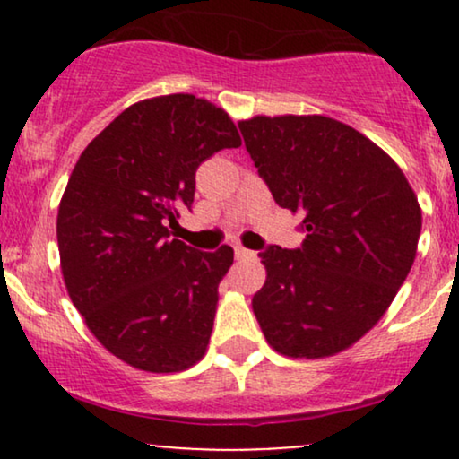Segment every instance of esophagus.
Returning <instances> with one entry per match:
<instances>
[{
	"mask_svg": "<svg viewBox=\"0 0 459 459\" xmlns=\"http://www.w3.org/2000/svg\"><path fill=\"white\" fill-rule=\"evenodd\" d=\"M256 252H252V250H247V247H244V246H235V256L237 259H252V256H255Z\"/></svg>",
	"mask_w": 459,
	"mask_h": 459,
	"instance_id": "1",
	"label": "esophagus"
}]
</instances>
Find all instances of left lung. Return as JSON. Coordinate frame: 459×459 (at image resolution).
Listing matches in <instances>:
<instances>
[{
  "label": "left lung",
  "mask_w": 459,
  "mask_h": 459,
  "mask_svg": "<svg viewBox=\"0 0 459 459\" xmlns=\"http://www.w3.org/2000/svg\"><path fill=\"white\" fill-rule=\"evenodd\" d=\"M239 129L273 200L302 212L307 230L298 250L259 255L256 321L278 354H339L384 317L410 273L423 222L414 189L376 142L328 116H252Z\"/></svg>",
  "instance_id": "8db88e82"
}]
</instances>
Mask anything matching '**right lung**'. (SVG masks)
I'll return each instance as SVG.
<instances>
[{
	"label": "right lung",
	"mask_w": 459,
	"mask_h": 459,
	"mask_svg": "<svg viewBox=\"0 0 459 459\" xmlns=\"http://www.w3.org/2000/svg\"><path fill=\"white\" fill-rule=\"evenodd\" d=\"M237 146L222 108L163 94L116 116L73 168L57 209L66 291L99 343L140 371H186L207 351L233 247L196 252L170 226L192 207L200 163Z\"/></svg>",
	"instance_id": "add662e5"
}]
</instances>
